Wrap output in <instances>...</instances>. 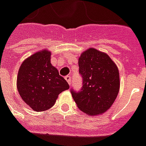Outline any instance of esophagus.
Masks as SVG:
<instances>
[{
  "label": "esophagus",
  "mask_w": 146,
  "mask_h": 146,
  "mask_svg": "<svg viewBox=\"0 0 146 146\" xmlns=\"http://www.w3.org/2000/svg\"><path fill=\"white\" fill-rule=\"evenodd\" d=\"M65 79H66V81H67V83H68V84H69V85H71V77H70V76H69V75H67V76H66V77H65Z\"/></svg>",
  "instance_id": "obj_1"
}]
</instances>
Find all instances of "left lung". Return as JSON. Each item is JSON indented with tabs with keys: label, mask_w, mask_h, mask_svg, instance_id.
<instances>
[{
	"label": "left lung",
	"mask_w": 146,
	"mask_h": 146,
	"mask_svg": "<svg viewBox=\"0 0 146 146\" xmlns=\"http://www.w3.org/2000/svg\"><path fill=\"white\" fill-rule=\"evenodd\" d=\"M83 87L79 92L71 90L79 109L89 116L106 112L113 105L120 89L117 65L106 53L90 48L79 58Z\"/></svg>",
	"instance_id": "obj_1"
}]
</instances>
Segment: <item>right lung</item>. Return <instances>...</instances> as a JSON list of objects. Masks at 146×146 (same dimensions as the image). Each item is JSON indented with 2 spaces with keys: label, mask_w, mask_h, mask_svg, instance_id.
<instances>
[{
  "label": "right lung",
  "mask_w": 146,
  "mask_h": 146,
  "mask_svg": "<svg viewBox=\"0 0 146 146\" xmlns=\"http://www.w3.org/2000/svg\"><path fill=\"white\" fill-rule=\"evenodd\" d=\"M17 86L23 101L33 110L51 109L59 94L69 89L67 82L51 63V52L47 49L25 59L19 68Z\"/></svg>",
  "instance_id": "obj_1"
}]
</instances>
